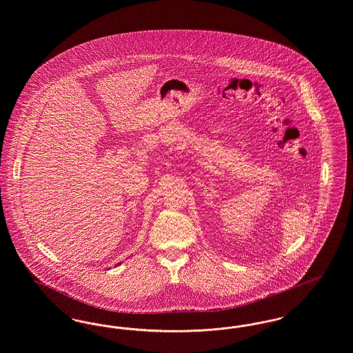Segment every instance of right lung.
I'll use <instances>...</instances> for the list:
<instances>
[{
    "label": "right lung",
    "instance_id": "obj_1",
    "mask_svg": "<svg viewBox=\"0 0 353 353\" xmlns=\"http://www.w3.org/2000/svg\"><path fill=\"white\" fill-rule=\"evenodd\" d=\"M118 265H120V263H118Z\"/></svg>",
    "mask_w": 353,
    "mask_h": 353
}]
</instances>
